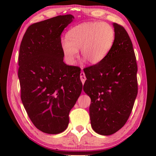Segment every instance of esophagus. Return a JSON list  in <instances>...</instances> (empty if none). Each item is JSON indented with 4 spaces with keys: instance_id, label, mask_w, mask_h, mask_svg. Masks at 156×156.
I'll return each mask as SVG.
<instances>
[{
    "instance_id": "34e87169",
    "label": "esophagus",
    "mask_w": 156,
    "mask_h": 156,
    "mask_svg": "<svg viewBox=\"0 0 156 156\" xmlns=\"http://www.w3.org/2000/svg\"><path fill=\"white\" fill-rule=\"evenodd\" d=\"M80 77V80H81L82 83L84 84V82H85V80H86V76H85V74H84V72H81Z\"/></svg>"
}]
</instances>
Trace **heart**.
Returning <instances> with one entry per match:
<instances>
[{"label":"heart","instance_id":"obj_1","mask_svg":"<svg viewBox=\"0 0 156 156\" xmlns=\"http://www.w3.org/2000/svg\"><path fill=\"white\" fill-rule=\"evenodd\" d=\"M67 38L61 43L65 61L69 65L75 63L81 49V55L91 65L102 62L109 54L114 43L115 31L105 22L84 23L68 31Z\"/></svg>","mask_w":156,"mask_h":156}]
</instances>
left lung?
Returning a JSON list of instances; mask_svg holds the SVG:
<instances>
[{"label": "left lung", "instance_id": "left-lung-1", "mask_svg": "<svg viewBox=\"0 0 156 156\" xmlns=\"http://www.w3.org/2000/svg\"><path fill=\"white\" fill-rule=\"evenodd\" d=\"M114 43L106 58L84 69L83 89L91 98V125L100 135L109 136L129 119L138 94L136 58L128 33L113 23Z\"/></svg>", "mask_w": 156, "mask_h": 156}]
</instances>
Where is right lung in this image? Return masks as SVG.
Listing matches in <instances>:
<instances>
[{"instance_id": "right-lung-1", "label": "right lung", "mask_w": 156, "mask_h": 156, "mask_svg": "<svg viewBox=\"0 0 156 156\" xmlns=\"http://www.w3.org/2000/svg\"><path fill=\"white\" fill-rule=\"evenodd\" d=\"M74 17L71 14L31 25L18 55L20 98L29 118L44 133L67 129L69 113L81 94L80 69L63 62L60 35Z\"/></svg>"}]
</instances>
